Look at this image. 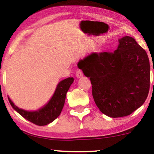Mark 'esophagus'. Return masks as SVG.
<instances>
[{
	"label": "esophagus",
	"instance_id": "obj_1",
	"mask_svg": "<svg viewBox=\"0 0 154 154\" xmlns=\"http://www.w3.org/2000/svg\"><path fill=\"white\" fill-rule=\"evenodd\" d=\"M75 75H76V77L78 78V79H80V78L83 76V72H82L81 70H77L76 73H75Z\"/></svg>",
	"mask_w": 154,
	"mask_h": 154
}]
</instances>
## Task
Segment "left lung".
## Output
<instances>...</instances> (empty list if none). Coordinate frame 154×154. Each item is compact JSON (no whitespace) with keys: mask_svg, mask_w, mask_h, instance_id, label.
Masks as SVG:
<instances>
[{"mask_svg":"<svg viewBox=\"0 0 154 154\" xmlns=\"http://www.w3.org/2000/svg\"><path fill=\"white\" fill-rule=\"evenodd\" d=\"M119 43L113 52H92L78 63L90 78L96 105L111 118L126 116L140 108L150 86L146 51L130 36L121 38Z\"/></svg>","mask_w":154,"mask_h":154,"instance_id":"8db88e82","label":"left lung"}]
</instances>
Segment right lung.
I'll list each match as a JSON object with an SVG mask.
<instances>
[{"label":"right lung","mask_w":154,"mask_h":154,"mask_svg":"<svg viewBox=\"0 0 154 154\" xmlns=\"http://www.w3.org/2000/svg\"><path fill=\"white\" fill-rule=\"evenodd\" d=\"M73 77L62 80L57 85L50 100L43 107L35 111H26L17 106L8 97V100L14 110L27 121L37 125H46L54 121L62 112L67 92L73 83Z\"/></svg>","instance_id":"1"}]
</instances>
